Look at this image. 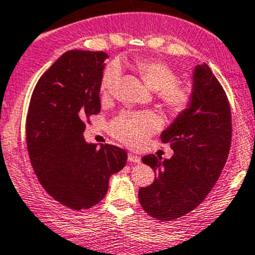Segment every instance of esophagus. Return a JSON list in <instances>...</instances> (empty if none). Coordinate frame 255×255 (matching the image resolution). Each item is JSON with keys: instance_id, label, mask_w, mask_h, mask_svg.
<instances>
[{"instance_id": "obj_1", "label": "esophagus", "mask_w": 255, "mask_h": 255, "mask_svg": "<svg viewBox=\"0 0 255 255\" xmlns=\"http://www.w3.org/2000/svg\"><path fill=\"white\" fill-rule=\"evenodd\" d=\"M128 162H129V163H139L140 162V157L138 154H135V153L130 152V153H128Z\"/></svg>"}]
</instances>
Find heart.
<instances>
[{
  "mask_svg": "<svg viewBox=\"0 0 255 255\" xmlns=\"http://www.w3.org/2000/svg\"><path fill=\"white\" fill-rule=\"evenodd\" d=\"M139 75L145 85L154 91L155 96L172 113L187 110L192 101V92L188 87L178 85L177 75L167 65L158 61H140L137 63ZM122 75L118 62H111L101 77L100 92L102 97H110L117 87ZM160 127V120L152 112H125L118 116L112 125L116 137L127 144L138 147Z\"/></svg>",
  "mask_w": 255,
  "mask_h": 255,
  "instance_id": "heart-1",
  "label": "heart"
}]
</instances>
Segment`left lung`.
Wrapping results in <instances>:
<instances>
[{"label":"left lung","mask_w":255,"mask_h":255,"mask_svg":"<svg viewBox=\"0 0 255 255\" xmlns=\"http://www.w3.org/2000/svg\"><path fill=\"white\" fill-rule=\"evenodd\" d=\"M174 154L142 158L155 173L154 182L140 188V206L153 218L173 221L193 211L208 196L228 158L232 116L228 98L207 63L194 67L192 101L160 134Z\"/></svg>","instance_id":"obj_1"}]
</instances>
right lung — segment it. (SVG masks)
Wrapping results in <instances>:
<instances>
[{
  "label": "right lung",
  "instance_id": "add662e5",
  "mask_svg": "<svg viewBox=\"0 0 255 255\" xmlns=\"http://www.w3.org/2000/svg\"><path fill=\"white\" fill-rule=\"evenodd\" d=\"M105 52L73 49L62 54L34 87L26 121L29 159L47 193L75 211L92 208L108 190L110 177L127 152L87 143L85 121L101 111Z\"/></svg>",
  "mask_w": 255,
  "mask_h": 255
}]
</instances>
